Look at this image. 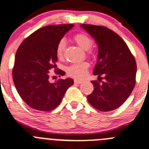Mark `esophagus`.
<instances>
[{
  "instance_id": "1",
  "label": "esophagus",
  "mask_w": 149,
  "mask_h": 149,
  "mask_svg": "<svg viewBox=\"0 0 149 149\" xmlns=\"http://www.w3.org/2000/svg\"><path fill=\"white\" fill-rule=\"evenodd\" d=\"M74 83H77V84H80V83H83V81L80 80H77V79H75V80H74Z\"/></svg>"
}]
</instances>
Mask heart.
<instances>
[{"mask_svg": "<svg viewBox=\"0 0 149 149\" xmlns=\"http://www.w3.org/2000/svg\"><path fill=\"white\" fill-rule=\"evenodd\" d=\"M73 40L77 44L78 46L83 49L87 51L88 54H91L92 50L91 47L93 45V41L84 33H79L73 36ZM65 49H66V42L63 39L59 41L56 45V53L57 57L59 59H61L63 57ZM89 64L87 62H81V63H76L71 64L70 66L66 67V73L69 76L75 78H83L87 73Z\"/></svg>", "mask_w": 149, "mask_h": 149, "instance_id": "b5f03b06", "label": "heart"}]
</instances>
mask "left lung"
<instances>
[{
    "label": "left lung",
    "mask_w": 149,
    "mask_h": 149,
    "mask_svg": "<svg viewBox=\"0 0 149 149\" xmlns=\"http://www.w3.org/2000/svg\"><path fill=\"white\" fill-rule=\"evenodd\" d=\"M81 26L94 38L99 47L93 74L100 78L91 81L93 91L87 97L88 101L100 111L116 110L124 104L135 86V59L122 38L110 28L85 24ZM101 79L105 80L100 83Z\"/></svg>",
    "instance_id": "obj_1"
}]
</instances>
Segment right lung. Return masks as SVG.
I'll return each instance as SVG.
<instances>
[{
    "label": "right lung",
    "instance_id": "1",
    "mask_svg": "<svg viewBox=\"0 0 149 149\" xmlns=\"http://www.w3.org/2000/svg\"><path fill=\"white\" fill-rule=\"evenodd\" d=\"M73 24L52 25L36 30L21 43L15 55L12 77L18 93L24 102L36 110L48 112L60 104L72 79L49 81V71L56 74L65 72L57 69L56 48Z\"/></svg>",
    "mask_w": 149,
    "mask_h": 149
}]
</instances>
